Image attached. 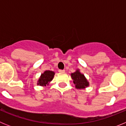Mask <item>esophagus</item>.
I'll list each match as a JSON object with an SVG mask.
<instances>
[{"instance_id":"1","label":"esophagus","mask_w":126,"mask_h":126,"mask_svg":"<svg viewBox=\"0 0 126 126\" xmlns=\"http://www.w3.org/2000/svg\"><path fill=\"white\" fill-rule=\"evenodd\" d=\"M59 72L60 73H65V71H64V70L60 69V70H59Z\"/></svg>"}]
</instances>
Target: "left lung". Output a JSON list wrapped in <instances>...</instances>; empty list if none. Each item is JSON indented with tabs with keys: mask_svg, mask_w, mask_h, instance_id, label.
<instances>
[{
	"mask_svg": "<svg viewBox=\"0 0 126 126\" xmlns=\"http://www.w3.org/2000/svg\"><path fill=\"white\" fill-rule=\"evenodd\" d=\"M71 76L73 79V83L75 84L76 89H84L90 85L87 79L86 78L84 74L80 73L79 69H77L74 73H71Z\"/></svg>",
	"mask_w": 126,
	"mask_h": 126,
	"instance_id": "1",
	"label": "left lung"
}]
</instances>
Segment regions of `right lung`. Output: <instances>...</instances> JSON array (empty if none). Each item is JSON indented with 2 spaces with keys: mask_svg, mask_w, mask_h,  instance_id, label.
<instances>
[{
  "mask_svg": "<svg viewBox=\"0 0 126 126\" xmlns=\"http://www.w3.org/2000/svg\"><path fill=\"white\" fill-rule=\"evenodd\" d=\"M55 75V73L52 71H45L43 73L41 74L38 81V85L42 86H46L48 85L51 81L53 79Z\"/></svg>",
  "mask_w": 126,
  "mask_h": 126,
  "instance_id": "1",
  "label": "right lung"
}]
</instances>
